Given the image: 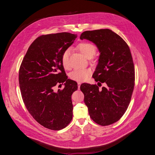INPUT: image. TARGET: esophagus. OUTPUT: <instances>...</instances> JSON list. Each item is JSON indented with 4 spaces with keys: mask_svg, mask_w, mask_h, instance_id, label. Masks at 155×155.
<instances>
[{
    "mask_svg": "<svg viewBox=\"0 0 155 155\" xmlns=\"http://www.w3.org/2000/svg\"><path fill=\"white\" fill-rule=\"evenodd\" d=\"M77 83H78V90H80V85H81V82H78Z\"/></svg>",
    "mask_w": 155,
    "mask_h": 155,
    "instance_id": "1",
    "label": "esophagus"
}]
</instances>
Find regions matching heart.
Returning <instances> with one entry per match:
<instances>
[{
	"mask_svg": "<svg viewBox=\"0 0 155 155\" xmlns=\"http://www.w3.org/2000/svg\"><path fill=\"white\" fill-rule=\"evenodd\" d=\"M79 51L86 58H91L96 52V47L94 44L90 42L84 41L78 44L77 47ZM71 49H66L62 54L61 62L63 67L65 69L70 68L69 65V55ZM91 74V71L89 69H75L69 74L71 80L77 81H84L88 79Z\"/></svg>",
	"mask_w": 155,
	"mask_h": 155,
	"instance_id": "1",
	"label": "heart"
}]
</instances>
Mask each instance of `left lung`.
Here are the masks:
<instances>
[{
  "label": "left lung",
  "instance_id": "8db88e82",
  "mask_svg": "<svg viewBox=\"0 0 155 155\" xmlns=\"http://www.w3.org/2000/svg\"><path fill=\"white\" fill-rule=\"evenodd\" d=\"M97 46L100 56L93 77L106 86L83 83L80 90L91 118L101 126L118 121L129 105L135 81V70L126 41L108 29L86 31L80 35Z\"/></svg>",
  "mask_w": 155,
  "mask_h": 155
}]
</instances>
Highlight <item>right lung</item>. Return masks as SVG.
I'll return each instance as SVG.
<instances>
[{"instance_id": "add662e5", "label": "right lung", "mask_w": 155, "mask_h": 155, "mask_svg": "<svg viewBox=\"0 0 155 155\" xmlns=\"http://www.w3.org/2000/svg\"><path fill=\"white\" fill-rule=\"evenodd\" d=\"M76 38L77 35L69 32L38 37L20 66L19 83L25 105L32 117L49 129H62L72 119L71 96L78 86L66 76L61 56ZM64 82V89L54 92V87Z\"/></svg>"}]
</instances>
